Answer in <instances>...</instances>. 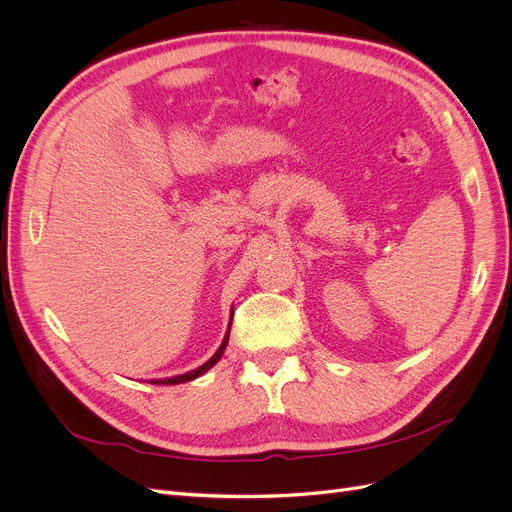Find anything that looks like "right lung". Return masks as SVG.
<instances>
[{
  "label": "right lung",
  "mask_w": 512,
  "mask_h": 512,
  "mask_svg": "<svg viewBox=\"0 0 512 512\" xmlns=\"http://www.w3.org/2000/svg\"><path fill=\"white\" fill-rule=\"evenodd\" d=\"M232 322V320H230ZM228 331H230V327H228ZM226 344H228V333H226V337H224V342H222V346L218 348V352H215L211 359L205 363V365H200L198 369H194V371H188V374H183V376H175V378H164V380H156V382H160V384H181V382H190V380H194V378H198L200 374H205L207 369H211L215 363H218L220 359H222V354H224V350H226Z\"/></svg>",
  "instance_id": "obj_1"
}]
</instances>
